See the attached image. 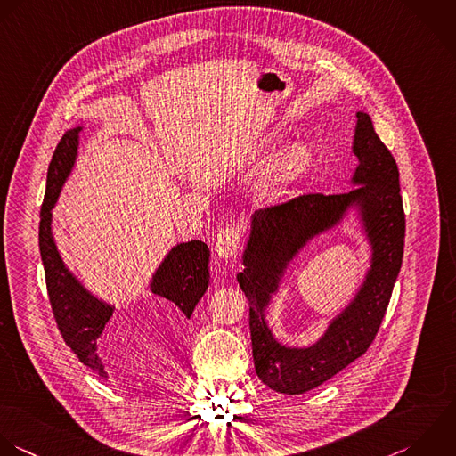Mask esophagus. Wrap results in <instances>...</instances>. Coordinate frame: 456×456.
<instances>
[{
	"label": "esophagus",
	"mask_w": 456,
	"mask_h": 456,
	"mask_svg": "<svg viewBox=\"0 0 456 456\" xmlns=\"http://www.w3.org/2000/svg\"><path fill=\"white\" fill-rule=\"evenodd\" d=\"M241 229L240 227H225L216 234L215 240V252L220 259H232L240 248Z\"/></svg>",
	"instance_id": "1"
}]
</instances>
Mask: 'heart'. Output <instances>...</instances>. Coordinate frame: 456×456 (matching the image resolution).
Here are the masks:
<instances>
[{
  "label": "heart",
  "instance_id": "obj_1",
  "mask_svg": "<svg viewBox=\"0 0 456 456\" xmlns=\"http://www.w3.org/2000/svg\"><path fill=\"white\" fill-rule=\"evenodd\" d=\"M281 143L279 131H270L259 138L250 151V161L256 167L266 165ZM314 161V151L305 142H295L286 147L270 165L266 179L261 188V199L265 202L281 200L311 168Z\"/></svg>",
  "mask_w": 456,
  "mask_h": 456
}]
</instances>
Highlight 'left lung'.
Segmentation results:
<instances>
[{"label":"left lung","mask_w":456,"mask_h":456,"mask_svg":"<svg viewBox=\"0 0 456 456\" xmlns=\"http://www.w3.org/2000/svg\"><path fill=\"white\" fill-rule=\"evenodd\" d=\"M359 165L350 191L302 195L288 204L256 211L243 248L238 282L250 305V338L259 380L275 393L304 395L330 380L373 343L400 275L405 215L398 165L379 138L371 117L359 110L352 142ZM354 217L370 257L365 277L347 305L307 347L279 342L267 322L273 297L289 266L314 240Z\"/></svg>","instance_id":"obj_1"}]
</instances>
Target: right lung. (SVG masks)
I'll use <instances>...</instances> for the list:
<instances>
[{"mask_svg": "<svg viewBox=\"0 0 456 456\" xmlns=\"http://www.w3.org/2000/svg\"><path fill=\"white\" fill-rule=\"evenodd\" d=\"M83 126L69 129L49 163L45 195L40 209L38 247L45 272L51 309L65 345L77 355L79 362L106 377L104 364L97 354L99 338L115 311V304L92 293L65 265L53 234V208L72 174L77 159L79 133ZM209 284V248L200 240L174 245L152 272L147 289L163 298L167 305L179 311V320H190L195 305Z\"/></svg>", "mask_w": 456, "mask_h": 456, "instance_id": "add662e5", "label": "right lung"}]
</instances>
